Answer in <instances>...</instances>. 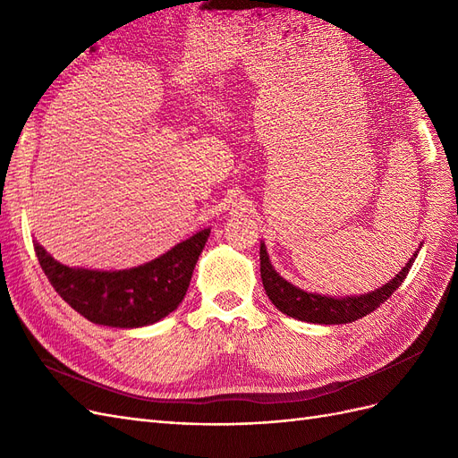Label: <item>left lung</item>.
I'll use <instances>...</instances> for the list:
<instances>
[{
  "label": "left lung",
  "instance_id": "1",
  "mask_svg": "<svg viewBox=\"0 0 458 458\" xmlns=\"http://www.w3.org/2000/svg\"><path fill=\"white\" fill-rule=\"evenodd\" d=\"M259 259H261V280H263L265 292L268 300L276 306V310L300 321L319 323V325H338V323H352L356 319H361L363 315L375 311L383 301L389 300L393 296V292L403 284V280L406 278L410 267H412L416 255L406 263V267L391 280V283H386L379 290L369 292L366 296H354V298H329V296L310 294V292H303L294 284L286 283V280L275 271L271 261H268V255L263 243H261Z\"/></svg>",
  "mask_w": 458,
  "mask_h": 458
}]
</instances>
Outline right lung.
I'll list each match as a JSON object with an SVG mask.
<instances>
[{
  "mask_svg": "<svg viewBox=\"0 0 458 458\" xmlns=\"http://www.w3.org/2000/svg\"><path fill=\"white\" fill-rule=\"evenodd\" d=\"M208 232L201 230L147 265L112 273L65 267L40 243H34V251L50 284L77 313L92 323L133 329L180 306Z\"/></svg>",
  "mask_w": 458,
  "mask_h": 458,
  "instance_id": "1",
  "label": "right lung"
}]
</instances>
